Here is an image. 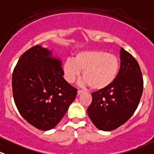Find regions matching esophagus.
<instances>
[{
	"instance_id": "1",
	"label": "esophagus",
	"mask_w": 154,
	"mask_h": 154,
	"mask_svg": "<svg viewBox=\"0 0 154 154\" xmlns=\"http://www.w3.org/2000/svg\"><path fill=\"white\" fill-rule=\"evenodd\" d=\"M83 92H83V90H78V91H77V95H81V94H83Z\"/></svg>"
}]
</instances>
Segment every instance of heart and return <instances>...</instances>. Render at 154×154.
Masks as SVG:
<instances>
[{"mask_svg":"<svg viewBox=\"0 0 154 154\" xmlns=\"http://www.w3.org/2000/svg\"><path fill=\"white\" fill-rule=\"evenodd\" d=\"M120 60L117 56L98 50H83L74 59H68L63 64L65 79L71 83L83 71V82L94 90H103L115 81L120 71Z\"/></svg>","mask_w":154,"mask_h":154,"instance_id":"obj_1","label":"heart"}]
</instances>
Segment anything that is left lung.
I'll return each mask as SVG.
<instances>
[{
  "label": "left lung",
  "instance_id": "8db88e82",
  "mask_svg": "<svg viewBox=\"0 0 154 154\" xmlns=\"http://www.w3.org/2000/svg\"><path fill=\"white\" fill-rule=\"evenodd\" d=\"M120 68L109 87L92 93L87 113L100 130L112 131L124 124L135 113L143 92V77L138 62L123 48Z\"/></svg>",
  "mask_w": 154,
  "mask_h": 154
}]
</instances>
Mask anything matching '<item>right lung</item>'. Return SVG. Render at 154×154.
I'll use <instances>...</instances> for the list:
<instances>
[{
	"mask_svg": "<svg viewBox=\"0 0 154 154\" xmlns=\"http://www.w3.org/2000/svg\"><path fill=\"white\" fill-rule=\"evenodd\" d=\"M40 45L19 58L12 76L15 104L22 117L35 128H54L75 99L77 89L64 79L62 62Z\"/></svg>",
	"mask_w": 154,
	"mask_h": 154,
	"instance_id": "1",
	"label": "right lung"
}]
</instances>
